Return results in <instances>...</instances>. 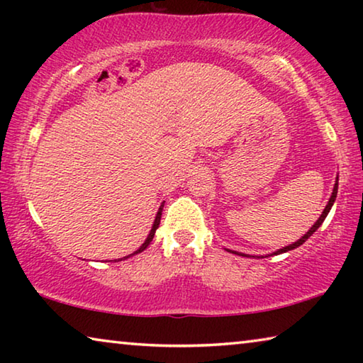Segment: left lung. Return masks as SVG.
Wrapping results in <instances>:
<instances>
[{
  "label": "left lung",
  "instance_id": "1",
  "mask_svg": "<svg viewBox=\"0 0 363 363\" xmlns=\"http://www.w3.org/2000/svg\"><path fill=\"white\" fill-rule=\"evenodd\" d=\"M336 195H337V177H336V182H335V187H333V192H331V196H330V200H328V203H327V206H325V210L322 211V214H320V218H318L317 220H315V224L311 227L309 230H307L303 237L299 238V240H296L294 243H291V245H288V247H284V248H280V250H277V251H274L272 255H280V253H286V251H291V250H294V248H298V247H301V245H303L307 238H309L312 233H314L318 227L322 225V223L325 220V218H327V214L330 213V210H331V206H333V203H335V200H336ZM227 251H230V253H233V255H238V256H250V255H245V253H238V251H232V250H227ZM270 256V255H269ZM264 257V256H262Z\"/></svg>",
  "mask_w": 363,
  "mask_h": 363
}]
</instances>
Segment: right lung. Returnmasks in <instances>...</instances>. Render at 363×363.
I'll return each mask as SVG.
<instances>
[{
  "mask_svg": "<svg viewBox=\"0 0 363 363\" xmlns=\"http://www.w3.org/2000/svg\"><path fill=\"white\" fill-rule=\"evenodd\" d=\"M163 206H164V203H162L160 205V208H158V211H157V216H155V220H153V224H152V229H150V232H149V235H147V238H145V242L140 245V247L134 251V253H131V255H128V256H125V257H120L118 261H123V259H128V257H131V256H134V255H138V253H143V251L149 247L150 245V242L153 240V235H155V232H157V229H158V225H160V219H162V211H163Z\"/></svg>",
  "mask_w": 363,
  "mask_h": 363,
  "instance_id": "add662e5",
  "label": "right lung"
}]
</instances>
